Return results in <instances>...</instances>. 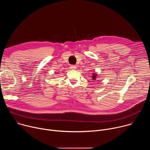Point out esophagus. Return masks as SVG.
I'll return each mask as SVG.
<instances>
[{"label":"esophagus","instance_id":"1","mask_svg":"<svg viewBox=\"0 0 150 150\" xmlns=\"http://www.w3.org/2000/svg\"><path fill=\"white\" fill-rule=\"evenodd\" d=\"M70 68H71V69H76V67L75 65H71Z\"/></svg>","mask_w":150,"mask_h":150}]
</instances>
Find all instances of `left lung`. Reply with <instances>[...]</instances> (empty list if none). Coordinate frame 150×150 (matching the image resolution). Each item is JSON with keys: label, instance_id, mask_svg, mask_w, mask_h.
I'll return each mask as SVG.
<instances>
[{"label": "left lung", "instance_id": "1", "mask_svg": "<svg viewBox=\"0 0 150 150\" xmlns=\"http://www.w3.org/2000/svg\"><path fill=\"white\" fill-rule=\"evenodd\" d=\"M97 74L96 72H94V73H93L92 79H93L94 81H95V80L96 79V78H97Z\"/></svg>", "mask_w": 150, "mask_h": 150}]
</instances>
